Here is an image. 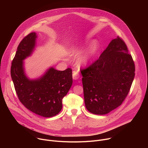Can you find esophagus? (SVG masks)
Returning a JSON list of instances; mask_svg holds the SVG:
<instances>
[{"label": "esophagus", "instance_id": "34e87169", "mask_svg": "<svg viewBox=\"0 0 148 148\" xmlns=\"http://www.w3.org/2000/svg\"><path fill=\"white\" fill-rule=\"evenodd\" d=\"M73 78L74 79L76 80V79H78L79 78V74L75 71H73Z\"/></svg>", "mask_w": 148, "mask_h": 148}]
</instances>
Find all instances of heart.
<instances>
[{"mask_svg":"<svg viewBox=\"0 0 148 148\" xmlns=\"http://www.w3.org/2000/svg\"><path fill=\"white\" fill-rule=\"evenodd\" d=\"M98 50V45L95 42L92 43L78 58L77 62L80 67H87L90 64L95 57ZM80 49L77 46H73L69 49V53L74 55L79 53Z\"/></svg>","mask_w":148,"mask_h":148,"instance_id":"heart-1","label":"heart"}]
</instances>
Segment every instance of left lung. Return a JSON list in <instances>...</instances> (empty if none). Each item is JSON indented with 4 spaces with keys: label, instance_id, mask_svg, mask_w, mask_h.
Wrapping results in <instances>:
<instances>
[{
    "label": "left lung",
    "instance_id": "1",
    "mask_svg": "<svg viewBox=\"0 0 148 148\" xmlns=\"http://www.w3.org/2000/svg\"><path fill=\"white\" fill-rule=\"evenodd\" d=\"M135 71L124 41L118 36L112 40L99 58L81 71L87 110L105 115L118 107L130 90Z\"/></svg>",
    "mask_w": 148,
    "mask_h": 148
}]
</instances>
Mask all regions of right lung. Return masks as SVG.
<instances>
[{"mask_svg":"<svg viewBox=\"0 0 148 148\" xmlns=\"http://www.w3.org/2000/svg\"><path fill=\"white\" fill-rule=\"evenodd\" d=\"M37 37L33 32L21 41L12 61L10 73L20 101L36 114L49 118L62 109V99L73 84L72 70L58 71L50 67L39 78H29L25 72L23 60L33 53Z\"/></svg>","mask_w":148,"mask_h":148,"instance_id":"right-lung-1","label":"right lung"}]
</instances>
